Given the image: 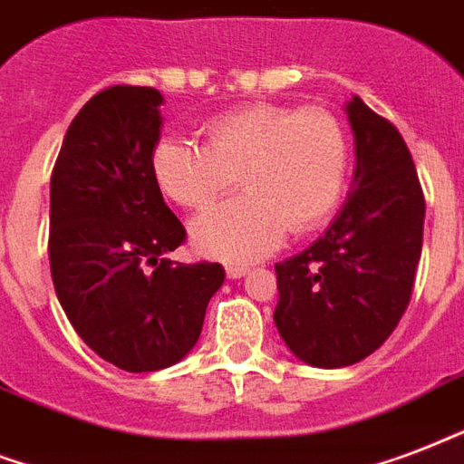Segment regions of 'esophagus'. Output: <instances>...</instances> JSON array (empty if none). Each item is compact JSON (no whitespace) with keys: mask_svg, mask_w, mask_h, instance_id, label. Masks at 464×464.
Instances as JSON below:
<instances>
[{"mask_svg":"<svg viewBox=\"0 0 464 464\" xmlns=\"http://www.w3.org/2000/svg\"><path fill=\"white\" fill-rule=\"evenodd\" d=\"M250 267L247 265H226V275L231 279H238V277H246Z\"/></svg>","mask_w":464,"mask_h":464,"instance_id":"1","label":"esophagus"}]
</instances>
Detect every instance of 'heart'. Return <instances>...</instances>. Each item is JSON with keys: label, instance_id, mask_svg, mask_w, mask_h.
<instances>
[{"label": "heart", "instance_id": "obj_1", "mask_svg": "<svg viewBox=\"0 0 464 464\" xmlns=\"http://www.w3.org/2000/svg\"><path fill=\"white\" fill-rule=\"evenodd\" d=\"M207 146L165 138L153 150L155 182L169 199L204 211L233 187L240 199L194 221L199 253L250 263L279 246L287 228L309 233L341 199L348 140L341 121L321 106L246 104L208 119Z\"/></svg>", "mask_w": 464, "mask_h": 464}]
</instances>
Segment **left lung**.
I'll return each instance as SVG.
<instances>
[{
    "mask_svg": "<svg viewBox=\"0 0 464 464\" xmlns=\"http://www.w3.org/2000/svg\"><path fill=\"white\" fill-rule=\"evenodd\" d=\"M355 177L341 214L304 253L275 265V324L296 358L348 367L372 355L404 316L423 246L426 199L394 123L360 97L345 106Z\"/></svg>",
    "mask_w": 464,
    "mask_h": 464,
    "instance_id": "left-lung-1",
    "label": "left lung"
}]
</instances>
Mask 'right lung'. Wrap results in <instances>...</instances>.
<instances>
[{"instance_id":"right-lung-1","label":"right lung","mask_w":464,"mask_h":464,"mask_svg":"<svg viewBox=\"0 0 464 464\" xmlns=\"http://www.w3.org/2000/svg\"><path fill=\"white\" fill-rule=\"evenodd\" d=\"M160 104L153 87L97 92L70 123L51 175L55 295L77 335L126 372L185 358L226 277L218 263L168 257L187 231L153 175Z\"/></svg>"}]
</instances>
